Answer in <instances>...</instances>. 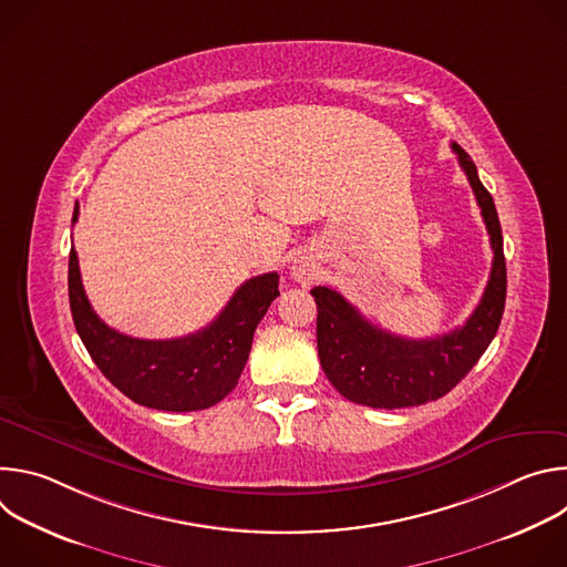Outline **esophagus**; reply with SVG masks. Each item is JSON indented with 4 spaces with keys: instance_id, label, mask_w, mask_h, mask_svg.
Masks as SVG:
<instances>
[{
    "instance_id": "1",
    "label": "esophagus",
    "mask_w": 567,
    "mask_h": 567,
    "mask_svg": "<svg viewBox=\"0 0 567 567\" xmlns=\"http://www.w3.org/2000/svg\"><path fill=\"white\" fill-rule=\"evenodd\" d=\"M291 276H293V280H298L300 285H309L316 274H313V269H311L309 265H298V262H296V265L291 267Z\"/></svg>"
}]
</instances>
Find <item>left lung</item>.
Wrapping results in <instances>:
<instances>
[{"mask_svg": "<svg viewBox=\"0 0 567 567\" xmlns=\"http://www.w3.org/2000/svg\"><path fill=\"white\" fill-rule=\"evenodd\" d=\"M460 166L487 224L494 265L484 293L462 328L435 339H403L365 320L330 287H313L318 307L316 341L320 365L350 401L370 409H409L453 390L494 341L507 296L503 230L494 197L482 186L471 156L453 143Z\"/></svg>", "mask_w": 567, "mask_h": 567, "instance_id": "1", "label": "left lung"}]
</instances>
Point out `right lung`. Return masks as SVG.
Returning <instances> with one entry per match:
<instances>
[{"instance_id":"1","label":"right lung","mask_w":567,"mask_h":567,"mask_svg":"<svg viewBox=\"0 0 567 567\" xmlns=\"http://www.w3.org/2000/svg\"><path fill=\"white\" fill-rule=\"evenodd\" d=\"M276 296L278 274H262L241 285L204 330L168 341L132 339L96 316L80 280L78 254L73 247L69 254V305L78 337L125 396L156 411H204L221 401L237 385L254 332Z\"/></svg>"}]
</instances>
